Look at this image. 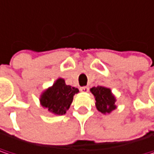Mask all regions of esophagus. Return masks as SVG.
I'll return each mask as SVG.
<instances>
[{
  "label": "esophagus",
  "instance_id": "34e87169",
  "mask_svg": "<svg viewBox=\"0 0 154 154\" xmlns=\"http://www.w3.org/2000/svg\"><path fill=\"white\" fill-rule=\"evenodd\" d=\"M88 90H89V88L87 86H82V87H80V91H83V92H86V91H88Z\"/></svg>",
  "mask_w": 154,
  "mask_h": 154
}]
</instances>
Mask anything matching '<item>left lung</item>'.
<instances>
[{
  "label": "left lung",
  "mask_w": 154,
  "mask_h": 154,
  "mask_svg": "<svg viewBox=\"0 0 154 154\" xmlns=\"http://www.w3.org/2000/svg\"><path fill=\"white\" fill-rule=\"evenodd\" d=\"M91 92L94 95L96 107L102 114H109L116 108V98L111 90L104 86H97L91 88Z\"/></svg>",
  "instance_id": "obj_1"
}]
</instances>
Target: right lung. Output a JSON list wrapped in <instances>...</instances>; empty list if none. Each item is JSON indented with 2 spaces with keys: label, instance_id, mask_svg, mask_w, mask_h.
Wrapping results in <instances>:
<instances>
[{
  "label": "right lung",
  "instance_id": "1",
  "mask_svg": "<svg viewBox=\"0 0 154 154\" xmlns=\"http://www.w3.org/2000/svg\"><path fill=\"white\" fill-rule=\"evenodd\" d=\"M78 91L77 88L67 85L64 79L59 78L53 86L42 93L40 104L50 113L62 116L69 108L73 100V96Z\"/></svg>",
  "mask_w": 154,
  "mask_h": 154
}]
</instances>
